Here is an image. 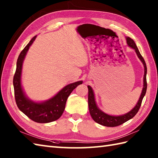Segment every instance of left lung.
<instances>
[{
  "mask_svg": "<svg viewBox=\"0 0 158 158\" xmlns=\"http://www.w3.org/2000/svg\"><path fill=\"white\" fill-rule=\"evenodd\" d=\"M126 41L127 44L128 45L130 48L135 49V52L136 53L137 56L139 58V59L141 60L144 65V68H145V75H144V80H143V89L140 95V98L139 100L138 103L136 104V106L132 110H130L129 113H127L125 115H121V116H112L107 115V114L103 113L101 111L98 107L96 106V104L94 100V92L92 88L90 86H88V106H89V113L91 115L92 119L95 121L96 123H98L100 125L107 126V127H115L122 125L123 123L126 122L127 121L132 119V117H135L136 113H138L139 110L140 109V106H141V103L143 101V99L145 96L147 88V65L145 60H144L143 57L140 54L139 50L136 45V43L133 41V39L131 38L126 37Z\"/></svg>",
  "mask_w": 158,
  "mask_h": 158,
  "instance_id": "left-lung-1",
  "label": "left lung"
}]
</instances>
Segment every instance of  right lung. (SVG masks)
<instances>
[{
    "label": "right lung",
    "instance_id": "add662e5",
    "mask_svg": "<svg viewBox=\"0 0 158 158\" xmlns=\"http://www.w3.org/2000/svg\"><path fill=\"white\" fill-rule=\"evenodd\" d=\"M35 36L21 53L17 60L16 70L13 76V87L16 105L19 109L28 118L37 123H49L59 119L64 110L67 98L77 86L82 84L79 81L64 87L62 90L48 101L42 103H36L26 98L21 86V73L22 63L30 46L36 39Z\"/></svg>",
    "mask_w": 158,
    "mask_h": 158
}]
</instances>
